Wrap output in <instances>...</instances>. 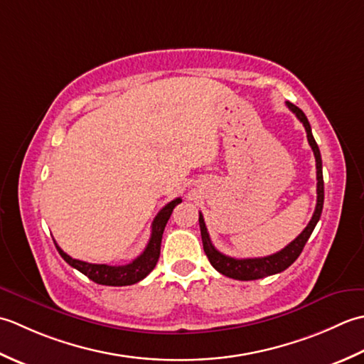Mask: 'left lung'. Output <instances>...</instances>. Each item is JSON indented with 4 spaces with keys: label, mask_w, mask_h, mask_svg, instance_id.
<instances>
[{
    "label": "left lung",
    "mask_w": 364,
    "mask_h": 364,
    "mask_svg": "<svg viewBox=\"0 0 364 364\" xmlns=\"http://www.w3.org/2000/svg\"><path fill=\"white\" fill-rule=\"evenodd\" d=\"M286 105L296 117H299V121L303 124V127H305L308 143L311 146V149H313L314 157H316V169H317L316 210L313 213V218L309 220L308 226L303 229V232L296 237L295 240L289 243L287 247H284L283 250L278 251V253H275V255H270L265 257H248V259H235V257L220 253V251L215 248L210 242V237H209V232H207L203 213H199V228H201L203 247H204L205 255H207V257H209V261L213 265V269L228 278H234V279H240V281H251V279H259L264 277L275 275V273L286 270L287 267L292 265L296 261V257L300 256V253L303 251V247L306 245L309 235L313 234L317 221H318V218H321L322 207H323V174H322L321 151H318V146L313 136V132H311V125L308 122V117L305 116V113H303L299 107H295L291 102H286Z\"/></svg>",
    "instance_id": "left-lung-1"
}]
</instances>
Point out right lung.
Returning a JSON list of instances; mask_svg holds the SVG:
<instances>
[{
	"mask_svg": "<svg viewBox=\"0 0 364 364\" xmlns=\"http://www.w3.org/2000/svg\"><path fill=\"white\" fill-rule=\"evenodd\" d=\"M182 203L181 198H176L174 201L168 203L163 209L157 213V217L152 221V232L147 247L144 248L136 259H133L130 264L125 265H107V264H89L85 261H78L73 259L69 255H65L64 251L58 247L55 242L59 255L73 269L83 273L89 279H92L94 283L103 284V286H130L135 284L138 281L144 279L149 273L154 270V267L157 265L160 257V245H161V235L165 231V226L168 223L169 217H171L174 207Z\"/></svg>",
	"mask_w": 364,
	"mask_h": 364,
	"instance_id": "1",
	"label": "right lung"
}]
</instances>
